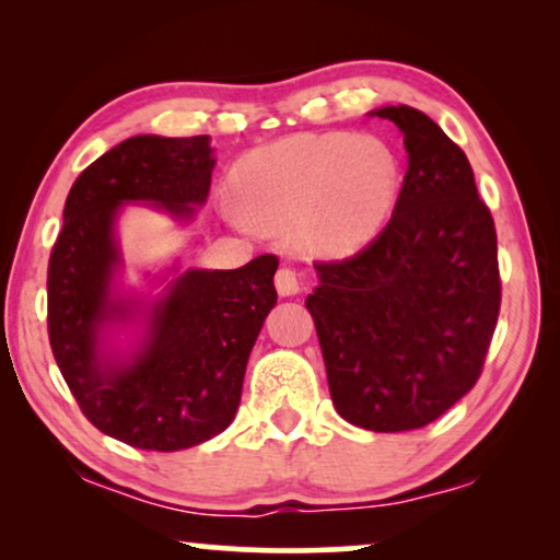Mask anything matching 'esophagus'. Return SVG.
Returning a JSON list of instances; mask_svg holds the SVG:
<instances>
[{"mask_svg":"<svg viewBox=\"0 0 560 560\" xmlns=\"http://www.w3.org/2000/svg\"><path fill=\"white\" fill-rule=\"evenodd\" d=\"M275 288H278L280 295L301 293V288H303L301 275H298L293 267H280L278 275H275Z\"/></svg>","mask_w":560,"mask_h":560,"instance_id":"obj_1","label":"esophagus"}]
</instances>
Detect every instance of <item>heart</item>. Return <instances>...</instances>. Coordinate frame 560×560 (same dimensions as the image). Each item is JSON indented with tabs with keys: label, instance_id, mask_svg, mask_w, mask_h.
Returning a JSON list of instances; mask_svg holds the SVG:
<instances>
[{
	"label": "heart",
	"instance_id": "b5f03b06",
	"mask_svg": "<svg viewBox=\"0 0 560 560\" xmlns=\"http://www.w3.org/2000/svg\"><path fill=\"white\" fill-rule=\"evenodd\" d=\"M236 196L249 221L295 226L313 255H349L382 232L400 196V163L374 137L295 135L242 158Z\"/></svg>",
	"mask_w": 560,
	"mask_h": 560
}]
</instances>
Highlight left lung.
Segmentation results:
<instances>
[{
	"mask_svg": "<svg viewBox=\"0 0 560 560\" xmlns=\"http://www.w3.org/2000/svg\"><path fill=\"white\" fill-rule=\"evenodd\" d=\"M405 135L408 171L393 219L347 259L316 262L305 301L343 420L416 431L477 385L500 316L492 213L469 160L423 112H372Z\"/></svg>",
	"mask_w": 560,
	"mask_h": 560,
	"instance_id": "obj_1",
	"label": "left lung"
}]
</instances>
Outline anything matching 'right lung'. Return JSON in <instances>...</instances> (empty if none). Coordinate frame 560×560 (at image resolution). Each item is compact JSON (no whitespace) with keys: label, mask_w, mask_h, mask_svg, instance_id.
Masks as SVG:
<instances>
[{"label":"right lung","mask_w":560,"mask_h":560,"mask_svg":"<svg viewBox=\"0 0 560 560\" xmlns=\"http://www.w3.org/2000/svg\"><path fill=\"white\" fill-rule=\"evenodd\" d=\"M209 135H137L94 160L66 198L48 265V336L58 370L98 431L144 451H180L213 439L240 408L244 370L278 293V257L236 270H188L148 311L129 359L104 354L106 324L137 313L112 290L121 265L114 221L150 201L175 219L209 196Z\"/></svg>","instance_id":"1"}]
</instances>
